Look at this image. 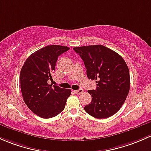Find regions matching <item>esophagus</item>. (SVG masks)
I'll return each instance as SVG.
<instances>
[{"mask_svg":"<svg viewBox=\"0 0 151 151\" xmlns=\"http://www.w3.org/2000/svg\"><path fill=\"white\" fill-rule=\"evenodd\" d=\"M75 92H76V94H77L78 95H79V94H81L83 92V88H79V89L76 90Z\"/></svg>","mask_w":151,"mask_h":151,"instance_id":"34e87169","label":"esophagus"}]
</instances>
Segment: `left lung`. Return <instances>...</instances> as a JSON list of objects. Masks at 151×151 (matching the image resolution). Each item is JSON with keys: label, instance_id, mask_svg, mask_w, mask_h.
<instances>
[{"label": "left lung", "instance_id": "8db88e82", "mask_svg": "<svg viewBox=\"0 0 151 151\" xmlns=\"http://www.w3.org/2000/svg\"><path fill=\"white\" fill-rule=\"evenodd\" d=\"M86 68L88 79L97 80L96 90H88L91 102L85 111L97 119H106L122 108L130 88L129 70L124 59L102 45L74 47Z\"/></svg>", "mask_w": 151, "mask_h": 151}]
</instances>
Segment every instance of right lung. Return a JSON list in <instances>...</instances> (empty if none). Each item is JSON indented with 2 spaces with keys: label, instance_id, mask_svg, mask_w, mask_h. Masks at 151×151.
Segmentation results:
<instances>
[{
  "label": "right lung",
  "instance_id": "1",
  "mask_svg": "<svg viewBox=\"0 0 151 151\" xmlns=\"http://www.w3.org/2000/svg\"><path fill=\"white\" fill-rule=\"evenodd\" d=\"M70 48L59 45L45 46L31 54L20 72V87L24 102L33 113L43 119L57 116L64 110L71 90L48 84L52 80L60 54Z\"/></svg>",
  "mask_w": 151,
  "mask_h": 151
}]
</instances>
